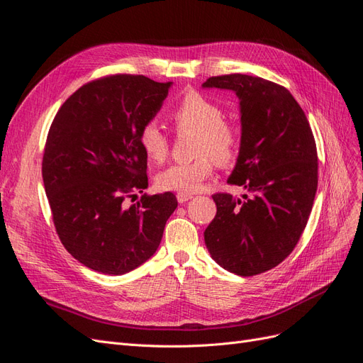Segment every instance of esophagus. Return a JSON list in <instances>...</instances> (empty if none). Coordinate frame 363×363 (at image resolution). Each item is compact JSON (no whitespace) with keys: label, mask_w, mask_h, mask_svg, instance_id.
Here are the masks:
<instances>
[{"label":"esophagus","mask_w":363,"mask_h":363,"mask_svg":"<svg viewBox=\"0 0 363 363\" xmlns=\"http://www.w3.org/2000/svg\"><path fill=\"white\" fill-rule=\"evenodd\" d=\"M191 199H192L191 194H177V201H179L180 204H183V203H186V201H189Z\"/></svg>","instance_id":"obj_1"}]
</instances>
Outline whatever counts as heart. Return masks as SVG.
Returning <instances> with one entry per match:
<instances>
[{"instance_id": "obj_1", "label": "heart", "mask_w": 363, "mask_h": 363, "mask_svg": "<svg viewBox=\"0 0 363 363\" xmlns=\"http://www.w3.org/2000/svg\"><path fill=\"white\" fill-rule=\"evenodd\" d=\"M169 118L179 131H195L194 152L199 156L171 164L159 172L156 183L162 191L194 194L211 177L216 160L221 164L235 162L240 150V133L224 119L221 106L199 92L186 94L174 106ZM139 145L152 163H162L168 157L169 139L155 121L140 128Z\"/></svg>"}]
</instances>
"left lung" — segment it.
I'll use <instances>...</instances> for the list:
<instances>
[{
  "label": "left lung",
  "mask_w": 363,
  "mask_h": 363,
  "mask_svg": "<svg viewBox=\"0 0 363 363\" xmlns=\"http://www.w3.org/2000/svg\"><path fill=\"white\" fill-rule=\"evenodd\" d=\"M203 87L240 100V150L228 183L247 194L212 195L216 215L204 232L212 259L250 277L277 267L304 232L318 188L316 144L303 108L284 86L245 74L216 75Z\"/></svg>",
  "instance_id": "8db88e82"
}]
</instances>
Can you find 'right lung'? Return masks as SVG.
Listing matches in <instances>:
<instances>
[{
  "mask_svg": "<svg viewBox=\"0 0 363 363\" xmlns=\"http://www.w3.org/2000/svg\"><path fill=\"white\" fill-rule=\"evenodd\" d=\"M169 86L106 75L77 89L52 119L42 159L52 223L69 255L94 271L121 276L148 260L179 204L172 192L125 204L148 186L139 131Z\"/></svg>",
  "mask_w": 363,
  "mask_h": 363,
  "instance_id": "add662e5",
  "label": "right lung"
}]
</instances>
